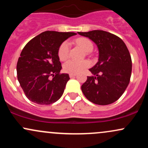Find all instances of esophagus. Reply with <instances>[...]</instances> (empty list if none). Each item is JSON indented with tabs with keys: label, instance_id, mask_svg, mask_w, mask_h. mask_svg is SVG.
<instances>
[{
	"label": "esophagus",
	"instance_id": "34e87169",
	"mask_svg": "<svg viewBox=\"0 0 148 148\" xmlns=\"http://www.w3.org/2000/svg\"><path fill=\"white\" fill-rule=\"evenodd\" d=\"M76 76V74H69V77L70 78H74Z\"/></svg>",
	"mask_w": 148,
	"mask_h": 148
}]
</instances>
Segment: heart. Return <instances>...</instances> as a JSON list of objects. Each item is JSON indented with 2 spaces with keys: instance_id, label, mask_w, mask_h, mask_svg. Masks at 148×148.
Wrapping results in <instances>:
<instances>
[{
  "instance_id": "heart-1",
  "label": "heart",
  "mask_w": 148,
  "mask_h": 148,
  "mask_svg": "<svg viewBox=\"0 0 148 148\" xmlns=\"http://www.w3.org/2000/svg\"><path fill=\"white\" fill-rule=\"evenodd\" d=\"M76 43L85 52H90L93 49V45L90 40L85 37H80L76 40ZM70 43L64 41L61 44L58 49V57L61 60H65L69 58ZM90 66V62L88 60L76 61L74 60H67L63 65V69L66 72L70 74H78Z\"/></svg>"
}]
</instances>
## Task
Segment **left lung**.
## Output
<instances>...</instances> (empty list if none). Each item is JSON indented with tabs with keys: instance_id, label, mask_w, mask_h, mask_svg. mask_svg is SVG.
Listing matches in <instances>:
<instances>
[{
	"instance_id": "1",
	"label": "left lung",
	"mask_w": 148,
	"mask_h": 148,
	"mask_svg": "<svg viewBox=\"0 0 148 148\" xmlns=\"http://www.w3.org/2000/svg\"><path fill=\"white\" fill-rule=\"evenodd\" d=\"M78 33L94 42L99 50L98 62L89 69L92 76H88L81 90L91 102L111 104L130 84L132 63L128 49L120 37L108 32L97 30Z\"/></svg>"
}]
</instances>
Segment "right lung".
I'll use <instances>...</instances> for the list:
<instances>
[{
  "instance_id": "obj_1",
  "label": "right lung",
  "mask_w": 148,
  "mask_h": 148,
  "mask_svg": "<svg viewBox=\"0 0 148 148\" xmlns=\"http://www.w3.org/2000/svg\"><path fill=\"white\" fill-rule=\"evenodd\" d=\"M75 35L45 31L30 40L23 49L16 64L17 79L30 101L49 105L62 95L69 76L60 74L62 66L58 52L62 42Z\"/></svg>"
}]
</instances>
